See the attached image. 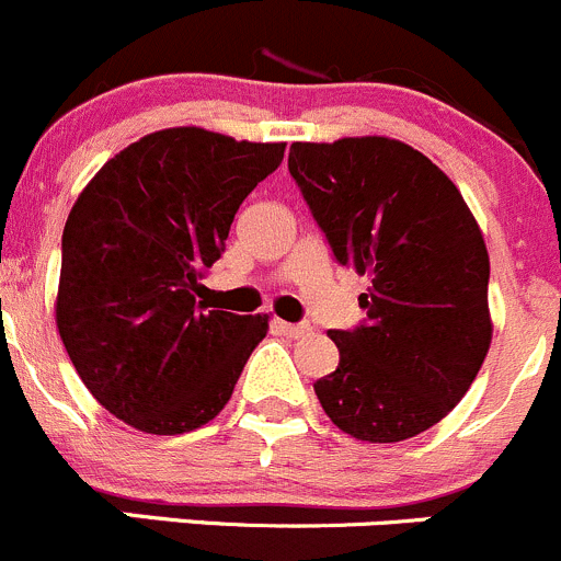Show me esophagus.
Here are the masks:
<instances>
[{
  "label": "esophagus",
  "instance_id": "34e87169",
  "mask_svg": "<svg viewBox=\"0 0 561 561\" xmlns=\"http://www.w3.org/2000/svg\"><path fill=\"white\" fill-rule=\"evenodd\" d=\"M273 327L278 332H283V335H288V337H302V335H308V332H310V324H305V321H297V324H291V321L275 319Z\"/></svg>",
  "mask_w": 561,
  "mask_h": 561
}]
</instances>
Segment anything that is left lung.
<instances>
[{"instance_id":"obj_1","label":"left lung","mask_w":561,"mask_h":561,"mask_svg":"<svg viewBox=\"0 0 561 561\" xmlns=\"http://www.w3.org/2000/svg\"><path fill=\"white\" fill-rule=\"evenodd\" d=\"M288 174L335 262L370 275L368 316L327 332L341 359L316 398L354 439H412L467 396L491 346L480 226L445 171L396 138L297 141Z\"/></svg>"}]
</instances>
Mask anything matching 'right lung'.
Masks as SVG:
<instances>
[{"label": "right lung", "instance_id": "1", "mask_svg": "<svg viewBox=\"0 0 561 561\" xmlns=\"http://www.w3.org/2000/svg\"><path fill=\"white\" fill-rule=\"evenodd\" d=\"M283 149L202 127L149 133L70 209L57 327L87 390L122 423L187 434L229 403L270 316L209 310L196 288Z\"/></svg>", "mask_w": 561, "mask_h": 561}]
</instances>
